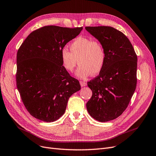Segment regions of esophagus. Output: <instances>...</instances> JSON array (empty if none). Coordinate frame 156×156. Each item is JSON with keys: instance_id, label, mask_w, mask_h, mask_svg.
Wrapping results in <instances>:
<instances>
[{"instance_id": "34e87169", "label": "esophagus", "mask_w": 156, "mask_h": 156, "mask_svg": "<svg viewBox=\"0 0 156 156\" xmlns=\"http://www.w3.org/2000/svg\"><path fill=\"white\" fill-rule=\"evenodd\" d=\"M80 85H81V87H85V86L87 85V83L83 82V81H80Z\"/></svg>"}]
</instances>
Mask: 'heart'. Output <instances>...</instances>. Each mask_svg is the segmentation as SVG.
Wrapping results in <instances>:
<instances>
[{
	"label": "heart",
	"instance_id": "obj_1",
	"mask_svg": "<svg viewBox=\"0 0 156 156\" xmlns=\"http://www.w3.org/2000/svg\"><path fill=\"white\" fill-rule=\"evenodd\" d=\"M60 53L62 66L69 73H72L78 62L80 64L75 76L85 79L90 75H97L103 69L105 62V51L102 44L98 40L79 37Z\"/></svg>",
	"mask_w": 156,
	"mask_h": 156
}]
</instances>
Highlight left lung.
Listing matches in <instances>:
<instances>
[{
	"mask_svg": "<svg viewBox=\"0 0 156 156\" xmlns=\"http://www.w3.org/2000/svg\"><path fill=\"white\" fill-rule=\"evenodd\" d=\"M102 44L105 65L99 75L87 83L93 92L86 104L96 120L106 122L119 117L133 96L137 83V55L130 40L116 29L109 26L85 27Z\"/></svg>",
	"mask_w": 156,
	"mask_h": 156,
	"instance_id": "8db88e82",
	"label": "left lung"
}]
</instances>
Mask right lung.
I'll list each match as a JSON object with an SVG mask.
<instances>
[{
	"label": "right lung",
	"mask_w": 156,
	"mask_h": 156,
	"mask_svg": "<svg viewBox=\"0 0 156 156\" xmlns=\"http://www.w3.org/2000/svg\"><path fill=\"white\" fill-rule=\"evenodd\" d=\"M83 27L47 26L33 31L16 55V87L30 114L53 122L65 113L70 96L81 89L62 66L60 53Z\"/></svg>",
	"instance_id": "1"
}]
</instances>
